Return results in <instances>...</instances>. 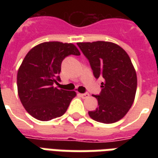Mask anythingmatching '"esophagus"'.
Segmentation results:
<instances>
[{
    "instance_id": "1",
    "label": "esophagus",
    "mask_w": 158,
    "mask_h": 158,
    "mask_svg": "<svg viewBox=\"0 0 158 158\" xmlns=\"http://www.w3.org/2000/svg\"><path fill=\"white\" fill-rule=\"evenodd\" d=\"M79 96L82 98H87L89 96V93H83V94H79Z\"/></svg>"
}]
</instances>
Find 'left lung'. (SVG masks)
Returning a JSON list of instances; mask_svg holds the SVG:
<instances>
[{"instance_id": "left-lung-1", "label": "left lung", "mask_w": 158, "mask_h": 158, "mask_svg": "<svg viewBox=\"0 0 158 158\" xmlns=\"http://www.w3.org/2000/svg\"><path fill=\"white\" fill-rule=\"evenodd\" d=\"M88 59L96 79L102 78V91L94 95L98 107L89 112L97 122L112 123L125 116L132 106L137 77L131 60L119 45L107 41L77 43Z\"/></svg>"}]
</instances>
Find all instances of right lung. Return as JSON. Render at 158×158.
Here are the masks:
<instances>
[{"mask_svg": "<svg viewBox=\"0 0 158 158\" xmlns=\"http://www.w3.org/2000/svg\"><path fill=\"white\" fill-rule=\"evenodd\" d=\"M79 56L71 43L44 42L32 48L18 72L17 84L20 101L35 118L49 121L62 116L76 93L54 87L61 80L59 73L63 59Z\"/></svg>", "mask_w": 158, "mask_h": 158, "instance_id": "1", "label": "right lung"}]
</instances>
